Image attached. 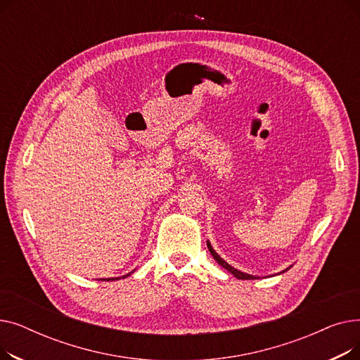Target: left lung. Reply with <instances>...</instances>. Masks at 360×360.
Segmentation results:
<instances>
[{
	"mask_svg": "<svg viewBox=\"0 0 360 360\" xmlns=\"http://www.w3.org/2000/svg\"><path fill=\"white\" fill-rule=\"evenodd\" d=\"M207 248H209V251H210V254L213 255V258L220 264V266L223 267V269H226L228 270L229 273H232L236 278H240V280H254L255 278V276H250V274H245V273H242V271H239V270H236V269H233L232 266H229L228 262H226L224 259H221L217 254H216V251L212 248V245H210V242H207ZM289 270V269H288Z\"/></svg>",
	"mask_w": 360,
	"mask_h": 360,
	"instance_id": "8db88e82",
	"label": "left lung"
}]
</instances>
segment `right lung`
I'll return each mask as SVG.
<instances>
[{"label":"right lung","instance_id":"right-lung-1","mask_svg":"<svg viewBox=\"0 0 360 360\" xmlns=\"http://www.w3.org/2000/svg\"><path fill=\"white\" fill-rule=\"evenodd\" d=\"M129 274H131V273H129ZM127 276H128V274H127ZM124 277H125V276H124ZM109 280H117V278H109Z\"/></svg>","mask_w":360,"mask_h":360}]
</instances>
